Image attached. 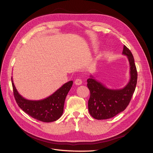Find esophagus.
<instances>
[{"label": "esophagus", "mask_w": 153, "mask_h": 153, "mask_svg": "<svg viewBox=\"0 0 153 153\" xmlns=\"http://www.w3.org/2000/svg\"><path fill=\"white\" fill-rule=\"evenodd\" d=\"M75 84L76 85H80L82 84V80L80 78H76V79L75 80Z\"/></svg>", "instance_id": "34e87169"}]
</instances>
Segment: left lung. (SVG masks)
I'll list each match as a JSON object with an SVG mask.
<instances>
[{
	"instance_id": "8db88e82",
	"label": "left lung",
	"mask_w": 153,
	"mask_h": 153,
	"mask_svg": "<svg viewBox=\"0 0 153 153\" xmlns=\"http://www.w3.org/2000/svg\"><path fill=\"white\" fill-rule=\"evenodd\" d=\"M123 55H126L129 64L130 78L122 89H110L91 75L87 79L90 91L88 109L91 116L98 120L112 118L123 112L128 105L135 92L137 82V71L133 55L124 45Z\"/></svg>"
}]
</instances>
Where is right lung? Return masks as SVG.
Returning a JSON list of instances; mask_svg holds the SVG:
<instances>
[{
	"label": "right lung",
	"mask_w": 153,
	"mask_h": 153,
	"mask_svg": "<svg viewBox=\"0 0 153 153\" xmlns=\"http://www.w3.org/2000/svg\"><path fill=\"white\" fill-rule=\"evenodd\" d=\"M15 98L19 107L24 112L40 121L50 123L57 121L63 114L66 97L73 82L69 81L48 97L39 100H30L19 94L11 77Z\"/></svg>",
	"instance_id": "1"
}]
</instances>
